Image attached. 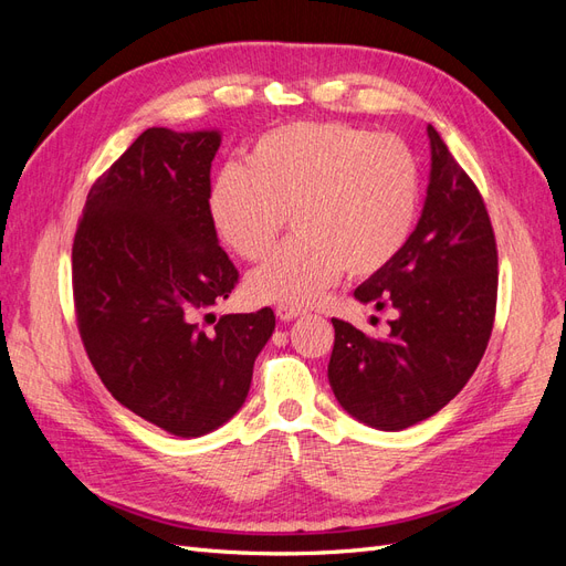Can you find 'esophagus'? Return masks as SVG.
I'll return each instance as SVG.
<instances>
[{
	"label": "esophagus",
	"instance_id": "1",
	"mask_svg": "<svg viewBox=\"0 0 566 566\" xmlns=\"http://www.w3.org/2000/svg\"><path fill=\"white\" fill-rule=\"evenodd\" d=\"M306 312L304 310H300V306H287V304H281L279 310H276V316L281 318V321H293V318H300V316H304Z\"/></svg>",
	"mask_w": 566,
	"mask_h": 566
}]
</instances>
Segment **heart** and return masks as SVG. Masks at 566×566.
<instances>
[{"instance_id":"1","label":"heart","mask_w":566,"mask_h":566,"mask_svg":"<svg viewBox=\"0 0 566 566\" xmlns=\"http://www.w3.org/2000/svg\"><path fill=\"white\" fill-rule=\"evenodd\" d=\"M420 210V167L399 136L347 123H293L271 129L248 153V167L214 177V229L248 262L295 235L248 276L256 302L304 306L342 273L368 279L406 248Z\"/></svg>"}]
</instances>
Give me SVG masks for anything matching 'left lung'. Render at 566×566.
<instances>
[{
	"mask_svg": "<svg viewBox=\"0 0 566 566\" xmlns=\"http://www.w3.org/2000/svg\"><path fill=\"white\" fill-rule=\"evenodd\" d=\"M416 231L387 269L356 287L358 302L397 310L387 337L333 318L328 380L349 416L406 430L468 385L486 352L499 300V250L486 205L437 129Z\"/></svg>",
	"mask_w": 566,
	"mask_h": 566,
	"instance_id": "obj_1",
	"label": "left lung"
}]
</instances>
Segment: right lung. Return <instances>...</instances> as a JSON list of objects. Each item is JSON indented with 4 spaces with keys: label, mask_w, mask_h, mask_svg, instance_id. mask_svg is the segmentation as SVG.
Segmentation results:
<instances>
[{
    "label": "right lung",
    "mask_w": 566,
    "mask_h": 566,
    "mask_svg": "<svg viewBox=\"0 0 566 566\" xmlns=\"http://www.w3.org/2000/svg\"><path fill=\"white\" fill-rule=\"evenodd\" d=\"M219 144L214 129H146L90 188L73 241L77 331L101 382L186 439L238 413L276 328L271 306L210 314L238 283L210 214Z\"/></svg>",
    "instance_id": "right-lung-1"
}]
</instances>
